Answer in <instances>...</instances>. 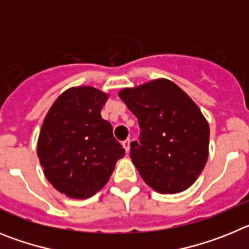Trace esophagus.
I'll use <instances>...</instances> for the list:
<instances>
[{"instance_id": "esophagus-1", "label": "esophagus", "mask_w": 249, "mask_h": 249, "mask_svg": "<svg viewBox=\"0 0 249 249\" xmlns=\"http://www.w3.org/2000/svg\"><path fill=\"white\" fill-rule=\"evenodd\" d=\"M129 144H131V141H129V140H126V141H123V142H122L123 148L126 149L127 153H128V152H129Z\"/></svg>"}]
</instances>
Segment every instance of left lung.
Instances as JSON below:
<instances>
[{
    "label": "left lung",
    "mask_w": 249,
    "mask_h": 249,
    "mask_svg": "<svg viewBox=\"0 0 249 249\" xmlns=\"http://www.w3.org/2000/svg\"><path fill=\"white\" fill-rule=\"evenodd\" d=\"M138 120L131 158L141 177L163 195L192 186L208 158L210 126L198 106L172 81H149L118 93Z\"/></svg>",
    "instance_id": "1"
}]
</instances>
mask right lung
<instances>
[{
  "label": "right lung",
  "instance_id": "1",
  "mask_svg": "<svg viewBox=\"0 0 249 249\" xmlns=\"http://www.w3.org/2000/svg\"><path fill=\"white\" fill-rule=\"evenodd\" d=\"M108 94L91 86L63 92L46 114L37 156L46 178L70 198L86 199L108 182L124 149L101 109Z\"/></svg>",
  "mask_w": 249,
  "mask_h": 249
}]
</instances>
